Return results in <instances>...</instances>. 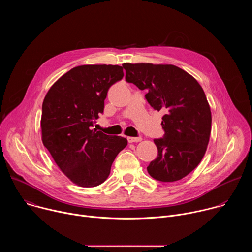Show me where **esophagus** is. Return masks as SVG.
<instances>
[{"label":"esophagus","instance_id":"esophagus-1","mask_svg":"<svg viewBox=\"0 0 252 252\" xmlns=\"http://www.w3.org/2000/svg\"><path fill=\"white\" fill-rule=\"evenodd\" d=\"M141 137L140 136H137V137H131V136H129V137H127V140H128V142H138V141H141Z\"/></svg>","mask_w":252,"mask_h":252}]
</instances>
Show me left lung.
Segmentation results:
<instances>
[{"label":"left lung","instance_id":"1","mask_svg":"<svg viewBox=\"0 0 252 252\" xmlns=\"http://www.w3.org/2000/svg\"><path fill=\"white\" fill-rule=\"evenodd\" d=\"M126 81L147 90L146 98L156 111L164 112V134L154 139L158 154L148 166L162 183L187 176L201 161L211 130V113L197 81L173 64L125 63Z\"/></svg>","mask_w":252,"mask_h":252}]
</instances>
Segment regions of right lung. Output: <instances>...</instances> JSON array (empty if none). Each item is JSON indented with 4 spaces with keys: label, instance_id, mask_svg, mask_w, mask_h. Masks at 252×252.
Segmentation results:
<instances>
[{
    "label": "right lung",
    "instance_id": "add662e5",
    "mask_svg": "<svg viewBox=\"0 0 252 252\" xmlns=\"http://www.w3.org/2000/svg\"><path fill=\"white\" fill-rule=\"evenodd\" d=\"M124 77L123 66L85 64L61 77L42 107V139L57 165L74 184H102L127 140L93 128L103 113L109 89Z\"/></svg>",
    "mask_w": 252,
    "mask_h": 252
}]
</instances>
